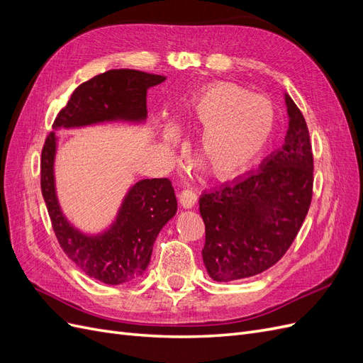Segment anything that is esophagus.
Masks as SVG:
<instances>
[{
    "label": "esophagus",
    "mask_w": 363,
    "mask_h": 363,
    "mask_svg": "<svg viewBox=\"0 0 363 363\" xmlns=\"http://www.w3.org/2000/svg\"><path fill=\"white\" fill-rule=\"evenodd\" d=\"M179 201L183 207L186 208H191L194 207V204L196 203V194L192 189H183L179 194Z\"/></svg>",
    "instance_id": "esophagus-1"
}]
</instances>
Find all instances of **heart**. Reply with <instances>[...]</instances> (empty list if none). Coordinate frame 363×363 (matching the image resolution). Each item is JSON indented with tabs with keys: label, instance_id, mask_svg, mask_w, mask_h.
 Wrapping results in <instances>:
<instances>
[{
	"label": "heart",
	"instance_id": "1",
	"mask_svg": "<svg viewBox=\"0 0 363 363\" xmlns=\"http://www.w3.org/2000/svg\"><path fill=\"white\" fill-rule=\"evenodd\" d=\"M186 124L203 128L199 152L219 177L238 172L255 159L272 133L274 106L232 83L213 84L196 98Z\"/></svg>",
	"mask_w": 363,
	"mask_h": 363
}]
</instances>
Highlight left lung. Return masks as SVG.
Here are the masks:
<instances>
[{"mask_svg":"<svg viewBox=\"0 0 363 363\" xmlns=\"http://www.w3.org/2000/svg\"><path fill=\"white\" fill-rule=\"evenodd\" d=\"M289 128L284 145L257 172L203 194V260L216 281L247 279L286 255L309 212L313 152L306 119L286 95Z\"/></svg>","mask_w":363,"mask_h":363,"instance_id":"obj_1","label":"left lung"}]
</instances>
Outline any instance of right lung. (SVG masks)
I'll use <instances>...</instances> for the list:
<instances>
[{
    "label": "right lung",
    "instance_id": "right-lung-1",
    "mask_svg": "<svg viewBox=\"0 0 363 363\" xmlns=\"http://www.w3.org/2000/svg\"><path fill=\"white\" fill-rule=\"evenodd\" d=\"M164 80L162 75L135 69H111L75 87L68 104L54 119V127L87 125L111 119L138 121L147 116V91ZM56 138L50 133L40 156V189L59 245L87 276L107 284L139 279L152 245L177 212V199L169 179L138 182L107 233L87 238L74 230L60 212L54 191L52 162Z\"/></svg>",
    "mask_w": 363,
    "mask_h": 363
}]
</instances>
